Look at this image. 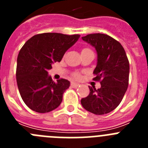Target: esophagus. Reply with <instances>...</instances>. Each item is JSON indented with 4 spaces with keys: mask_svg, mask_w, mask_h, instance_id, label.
I'll list each match as a JSON object with an SVG mask.
<instances>
[{
    "mask_svg": "<svg viewBox=\"0 0 148 148\" xmlns=\"http://www.w3.org/2000/svg\"><path fill=\"white\" fill-rule=\"evenodd\" d=\"M70 85H71L72 87L76 88V87H78V86H79V84L75 83V82H71V84H70Z\"/></svg>",
    "mask_w": 148,
    "mask_h": 148,
    "instance_id": "obj_1",
    "label": "esophagus"
}]
</instances>
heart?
<instances>
[{
    "instance_id": "obj_1",
    "label": "heart",
    "mask_w": 148,
    "mask_h": 148,
    "mask_svg": "<svg viewBox=\"0 0 148 148\" xmlns=\"http://www.w3.org/2000/svg\"><path fill=\"white\" fill-rule=\"evenodd\" d=\"M88 51H90V49L89 48H83L82 50V53H86V52H88ZM73 77L75 78H80V74L78 73H75L73 74Z\"/></svg>"
}]
</instances>
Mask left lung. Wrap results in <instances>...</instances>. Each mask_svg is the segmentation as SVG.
Instances as JSON below:
<instances>
[{
	"mask_svg": "<svg viewBox=\"0 0 148 148\" xmlns=\"http://www.w3.org/2000/svg\"><path fill=\"white\" fill-rule=\"evenodd\" d=\"M82 39L97 52L93 80L100 82L101 87L96 90L93 86H89L90 94L83 98L81 103L90 113L106 114L118 107L126 92L129 83V61L121 44L109 35L89 34Z\"/></svg>",
	"mask_w": 148,
	"mask_h": 148,
	"instance_id": "obj_1",
	"label": "left lung"
}]
</instances>
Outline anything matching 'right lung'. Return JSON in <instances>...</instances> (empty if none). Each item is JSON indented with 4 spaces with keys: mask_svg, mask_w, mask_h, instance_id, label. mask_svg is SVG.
<instances>
[{
    "mask_svg": "<svg viewBox=\"0 0 148 148\" xmlns=\"http://www.w3.org/2000/svg\"><path fill=\"white\" fill-rule=\"evenodd\" d=\"M80 35L56 32L38 34L29 39L21 49L17 59L16 80L23 102L37 113H48L57 108L70 82L61 78L55 83L48 70L60 61Z\"/></svg>",
    "mask_w": 148,
    "mask_h": 148,
    "instance_id": "add662e5",
    "label": "right lung"
}]
</instances>
